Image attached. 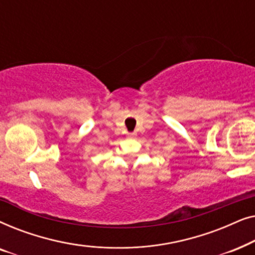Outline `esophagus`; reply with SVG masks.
<instances>
[{
  "label": "esophagus",
  "instance_id": "obj_1",
  "mask_svg": "<svg viewBox=\"0 0 255 255\" xmlns=\"http://www.w3.org/2000/svg\"><path fill=\"white\" fill-rule=\"evenodd\" d=\"M127 135L128 138H133V137H135V132H128Z\"/></svg>",
  "mask_w": 255,
  "mask_h": 255
}]
</instances>
